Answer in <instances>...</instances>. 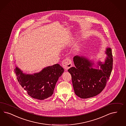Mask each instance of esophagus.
I'll use <instances>...</instances> for the list:
<instances>
[{
  "mask_svg": "<svg viewBox=\"0 0 126 126\" xmlns=\"http://www.w3.org/2000/svg\"><path fill=\"white\" fill-rule=\"evenodd\" d=\"M62 65L64 69L67 70L72 66V63L71 60L69 58H67L62 62Z\"/></svg>",
  "mask_w": 126,
  "mask_h": 126,
  "instance_id": "esophagus-1",
  "label": "esophagus"
}]
</instances>
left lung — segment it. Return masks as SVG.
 <instances>
[{"label": "left lung", "mask_w": 126, "mask_h": 126, "mask_svg": "<svg viewBox=\"0 0 126 126\" xmlns=\"http://www.w3.org/2000/svg\"><path fill=\"white\" fill-rule=\"evenodd\" d=\"M105 53L107 57L104 63L98 62L101 69L93 68L94 63L85 57H74L75 67L70 68L68 71L71 75L75 93L78 97L82 99L92 97L105 88L112 70L113 62L111 49L107 48Z\"/></svg>", "instance_id": "1"}]
</instances>
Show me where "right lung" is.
I'll return each mask as SVG.
<instances>
[{"label": "right lung", "mask_w": 126, "mask_h": 126, "mask_svg": "<svg viewBox=\"0 0 126 126\" xmlns=\"http://www.w3.org/2000/svg\"><path fill=\"white\" fill-rule=\"evenodd\" d=\"M17 81L31 97L43 100L50 97L64 69L58 64L47 67L39 73L26 74L17 67L14 69Z\"/></svg>", "instance_id": "obj_1"}]
</instances>
